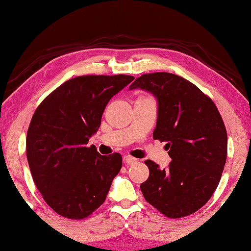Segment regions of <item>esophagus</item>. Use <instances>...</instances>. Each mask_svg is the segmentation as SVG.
<instances>
[{
	"instance_id": "1",
	"label": "esophagus",
	"mask_w": 251,
	"mask_h": 251,
	"mask_svg": "<svg viewBox=\"0 0 251 251\" xmlns=\"http://www.w3.org/2000/svg\"><path fill=\"white\" fill-rule=\"evenodd\" d=\"M124 161H125L127 165H133L138 161V159H135L131 155H124Z\"/></svg>"
}]
</instances>
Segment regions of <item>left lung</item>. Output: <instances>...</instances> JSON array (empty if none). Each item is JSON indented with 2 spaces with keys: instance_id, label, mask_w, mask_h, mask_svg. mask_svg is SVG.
Masks as SVG:
<instances>
[{
  "instance_id": "1",
  "label": "left lung",
  "mask_w": 251,
  "mask_h": 251,
  "mask_svg": "<svg viewBox=\"0 0 251 251\" xmlns=\"http://www.w3.org/2000/svg\"><path fill=\"white\" fill-rule=\"evenodd\" d=\"M138 87L158 99L153 138L165 141L172 159L164 170L145 161L150 170L140 185L145 200L170 219L191 215L207 203L225 168L228 141L221 114L206 93L176 75H141L129 89Z\"/></svg>"
}]
</instances>
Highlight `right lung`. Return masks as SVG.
I'll return each mask as SVG.
<instances>
[{
  "label": "right lung",
  "instance_id": "add662e5",
  "mask_svg": "<svg viewBox=\"0 0 251 251\" xmlns=\"http://www.w3.org/2000/svg\"><path fill=\"white\" fill-rule=\"evenodd\" d=\"M133 79L126 75L72 78L36 108L26 133V158L36 187L60 216L83 220L104 203L122 155H100L86 145L110 99Z\"/></svg>",
  "mask_w": 251,
  "mask_h": 251
}]
</instances>
